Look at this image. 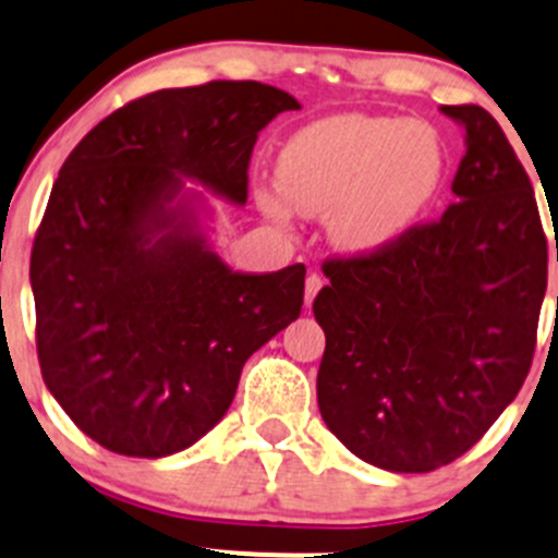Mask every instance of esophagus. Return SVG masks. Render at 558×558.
I'll return each mask as SVG.
<instances>
[{
	"instance_id": "1",
	"label": "esophagus",
	"mask_w": 558,
	"mask_h": 558,
	"mask_svg": "<svg viewBox=\"0 0 558 558\" xmlns=\"http://www.w3.org/2000/svg\"><path fill=\"white\" fill-rule=\"evenodd\" d=\"M320 288H323V276L320 274H310V276H306V284H304L306 306H312V301H315V295L320 293Z\"/></svg>"
}]
</instances>
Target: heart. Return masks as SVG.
Listing matches in <instances>:
<instances>
[{
    "instance_id": "1",
    "label": "heart",
    "mask_w": 558,
    "mask_h": 558,
    "mask_svg": "<svg viewBox=\"0 0 558 558\" xmlns=\"http://www.w3.org/2000/svg\"><path fill=\"white\" fill-rule=\"evenodd\" d=\"M444 174L447 145L427 120L339 114L295 131L276 156L274 178L290 208L326 216L328 241L339 252L369 254L416 225ZM283 204L274 191H257L270 219H290Z\"/></svg>"
}]
</instances>
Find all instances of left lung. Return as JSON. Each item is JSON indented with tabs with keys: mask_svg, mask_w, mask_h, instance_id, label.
I'll list each match as a JSON object with an SVG mask.
<instances>
[{
	"mask_svg": "<svg viewBox=\"0 0 558 558\" xmlns=\"http://www.w3.org/2000/svg\"><path fill=\"white\" fill-rule=\"evenodd\" d=\"M465 131L454 203L369 257L323 265V422L364 463L427 474L469 452L518 397L537 342L548 243L514 150L482 106H441ZM558 263V246H556Z\"/></svg>",
	"mask_w": 558,
	"mask_h": 558,
	"instance_id": "1",
	"label": "left lung"
}]
</instances>
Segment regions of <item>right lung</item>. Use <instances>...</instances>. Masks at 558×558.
Instances as JSON below:
<instances>
[{
    "instance_id": "add662e5",
    "label": "right lung",
    "mask_w": 558,
    "mask_h": 558,
    "mask_svg": "<svg viewBox=\"0 0 558 558\" xmlns=\"http://www.w3.org/2000/svg\"><path fill=\"white\" fill-rule=\"evenodd\" d=\"M293 109L259 82L158 89L62 163L29 263L37 359L62 411L109 452L189 449L225 418L248 355L299 320L304 265L232 270L205 196L243 208L257 134Z\"/></svg>"
}]
</instances>
